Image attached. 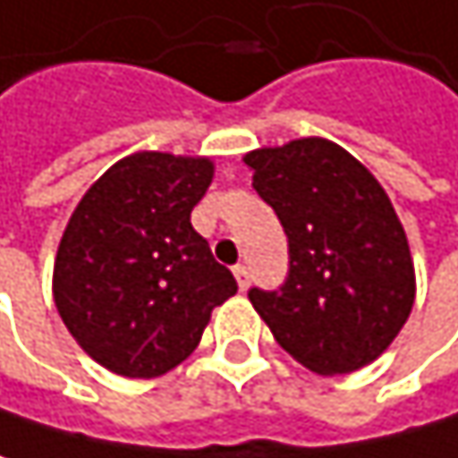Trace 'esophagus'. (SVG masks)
I'll use <instances>...</instances> for the list:
<instances>
[{
	"instance_id": "obj_1",
	"label": "esophagus",
	"mask_w": 458,
	"mask_h": 458,
	"mask_svg": "<svg viewBox=\"0 0 458 458\" xmlns=\"http://www.w3.org/2000/svg\"><path fill=\"white\" fill-rule=\"evenodd\" d=\"M233 276H236V282H239V290L244 293L247 287H250V282H252V276H250V268L247 266H236L233 268Z\"/></svg>"
}]
</instances>
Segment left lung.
Here are the masks:
<instances>
[{"instance_id": "1", "label": "left lung", "mask_w": 458, "mask_h": 458, "mask_svg": "<svg viewBox=\"0 0 458 458\" xmlns=\"http://www.w3.org/2000/svg\"><path fill=\"white\" fill-rule=\"evenodd\" d=\"M290 247L279 290H250L276 344L319 376L373 362L403 330L416 279L403 225L376 176L325 139L244 157Z\"/></svg>"}]
</instances>
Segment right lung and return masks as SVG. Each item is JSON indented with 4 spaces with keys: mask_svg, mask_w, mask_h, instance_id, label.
<instances>
[{
    "mask_svg": "<svg viewBox=\"0 0 458 458\" xmlns=\"http://www.w3.org/2000/svg\"><path fill=\"white\" fill-rule=\"evenodd\" d=\"M211 171L206 157L136 152L82 195L66 225L53 268L58 314L117 376L155 378L176 368L211 309L239 290L190 225Z\"/></svg>",
    "mask_w": 458,
    "mask_h": 458,
    "instance_id": "add662e5",
    "label": "right lung"
}]
</instances>
